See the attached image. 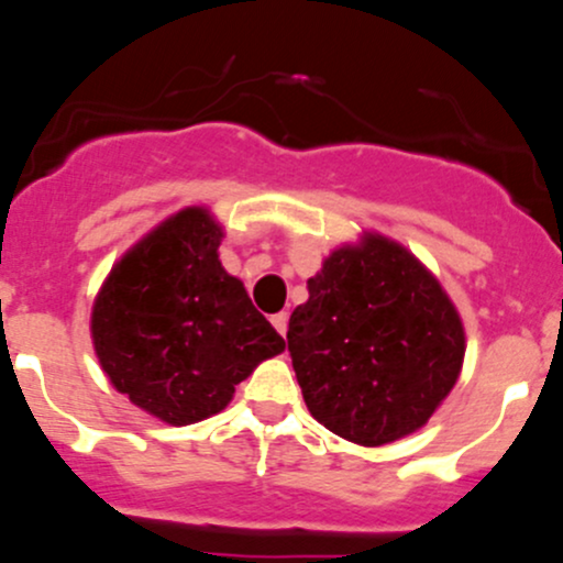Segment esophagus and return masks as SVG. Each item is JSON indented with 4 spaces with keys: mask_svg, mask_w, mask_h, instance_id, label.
Wrapping results in <instances>:
<instances>
[{
    "mask_svg": "<svg viewBox=\"0 0 563 563\" xmlns=\"http://www.w3.org/2000/svg\"><path fill=\"white\" fill-rule=\"evenodd\" d=\"M271 322H274V328L282 333V336L287 333V311H279V314H274V317H271Z\"/></svg>",
    "mask_w": 563,
    "mask_h": 563,
    "instance_id": "34e87169",
    "label": "esophagus"
}]
</instances>
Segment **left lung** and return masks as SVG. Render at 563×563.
Returning a JSON list of instances; mask_svg holds the SVG:
<instances>
[{"instance_id": "1", "label": "left lung", "mask_w": 563, "mask_h": 563, "mask_svg": "<svg viewBox=\"0 0 563 563\" xmlns=\"http://www.w3.org/2000/svg\"><path fill=\"white\" fill-rule=\"evenodd\" d=\"M287 350L309 413L344 441L383 446L430 421L463 369L465 331L405 246L364 235L306 282Z\"/></svg>"}]
</instances>
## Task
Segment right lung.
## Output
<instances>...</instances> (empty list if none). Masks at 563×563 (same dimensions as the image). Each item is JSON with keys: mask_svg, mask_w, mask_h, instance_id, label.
I'll use <instances>...</instances> for the list:
<instances>
[{"mask_svg": "<svg viewBox=\"0 0 563 563\" xmlns=\"http://www.w3.org/2000/svg\"><path fill=\"white\" fill-rule=\"evenodd\" d=\"M221 227L186 208L111 268L92 306V344L111 386L166 424L230 405L254 366L284 350L241 279L221 268Z\"/></svg>", "mask_w": 563, "mask_h": 563, "instance_id": "1", "label": "right lung"}]
</instances>
